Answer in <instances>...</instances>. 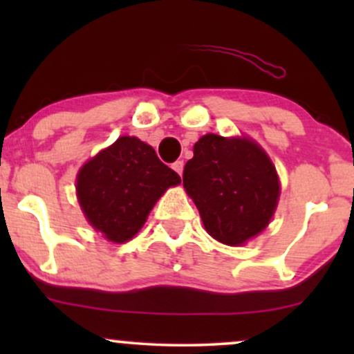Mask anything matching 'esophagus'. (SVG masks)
<instances>
[{
    "label": "esophagus",
    "mask_w": 354,
    "mask_h": 354,
    "mask_svg": "<svg viewBox=\"0 0 354 354\" xmlns=\"http://www.w3.org/2000/svg\"><path fill=\"white\" fill-rule=\"evenodd\" d=\"M183 168H185V161H183V160H178V161H174V163H173V169L178 174H180V176L183 174Z\"/></svg>",
    "instance_id": "1"
}]
</instances>
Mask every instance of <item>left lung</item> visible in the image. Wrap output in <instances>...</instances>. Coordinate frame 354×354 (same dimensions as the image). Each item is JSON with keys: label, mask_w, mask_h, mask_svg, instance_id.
Instances as JSON below:
<instances>
[{"label": "left lung", "mask_w": 354, "mask_h": 354, "mask_svg": "<svg viewBox=\"0 0 354 354\" xmlns=\"http://www.w3.org/2000/svg\"><path fill=\"white\" fill-rule=\"evenodd\" d=\"M183 171V185L208 233L238 246L266 228L279 196L278 174L268 154L250 140L200 138Z\"/></svg>", "instance_id": "obj_1"}]
</instances>
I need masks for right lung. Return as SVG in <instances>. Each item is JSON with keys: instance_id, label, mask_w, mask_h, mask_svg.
Wrapping results in <instances>:
<instances>
[{"instance_id": "obj_1", "label": "right lung", "mask_w": 354, "mask_h": 354, "mask_svg": "<svg viewBox=\"0 0 354 354\" xmlns=\"http://www.w3.org/2000/svg\"><path fill=\"white\" fill-rule=\"evenodd\" d=\"M176 171L135 136H121L81 168L76 191L96 231L115 243L131 239L166 188L180 185Z\"/></svg>"}]
</instances>
